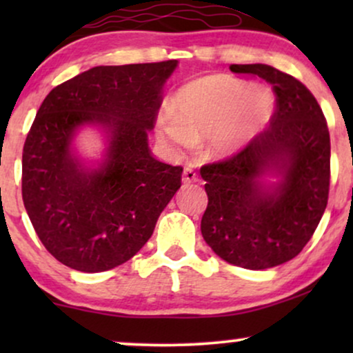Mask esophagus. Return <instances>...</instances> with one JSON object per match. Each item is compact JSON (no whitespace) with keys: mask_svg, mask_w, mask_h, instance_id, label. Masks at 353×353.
<instances>
[{"mask_svg":"<svg viewBox=\"0 0 353 353\" xmlns=\"http://www.w3.org/2000/svg\"><path fill=\"white\" fill-rule=\"evenodd\" d=\"M197 181V175L196 172L192 170V168H185V172H183V183H194Z\"/></svg>","mask_w":353,"mask_h":353,"instance_id":"1","label":"esophagus"}]
</instances>
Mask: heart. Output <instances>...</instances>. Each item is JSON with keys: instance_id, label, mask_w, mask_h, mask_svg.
I'll list each match as a JSON object with an SVG mask.
<instances>
[{"instance_id": "1", "label": "heart", "mask_w": 353, "mask_h": 353, "mask_svg": "<svg viewBox=\"0 0 353 353\" xmlns=\"http://www.w3.org/2000/svg\"><path fill=\"white\" fill-rule=\"evenodd\" d=\"M276 99L265 85L248 86L230 75H205L183 85L172 114L157 120V134L175 148L209 137L207 151L230 157L248 146L273 117Z\"/></svg>"}]
</instances>
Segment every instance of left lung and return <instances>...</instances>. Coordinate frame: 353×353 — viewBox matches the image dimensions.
I'll return each mask as SVG.
<instances>
[{"label": "left lung", "instance_id": "left-lung-1", "mask_svg": "<svg viewBox=\"0 0 353 353\" xmlns=\"http://www.w3.org/2000/svg\"><path fill=\"white\" fill-rule=\"evenodd\" d=\"M276 94L270 127L228 161L201 168L209 204L202 238L225 262L248 270L278 267L315 233L330 192V132L305 85L267 64H233Z\"/></svg>", "mask_w": 353, "mask_h": 353}]
</instances>
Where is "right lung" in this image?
Masks as SVG:
<instances>
[{
	"label": "right lung",
	"instance_id": "1",
	"mask_svg": "<svg viewBox=\"0 0 353 353\" xmlns=\"http://www.w3.org/2000/svg\"><path fill=\"white\" fill-rule=\"evenodd\" d=\"M178 61L98 65L50 91L22 152V199L52 257L85 273L119 267L152 236L181 186V167L152 157L162 90ZM86 128L105 141L86 161L76 151Z\"/></svg>",
	"mask_w": 353,
	"mask_h": 353
}]
</instances>
